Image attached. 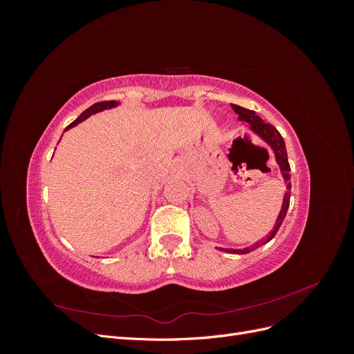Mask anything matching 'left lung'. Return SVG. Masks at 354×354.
Here are the masks:
<instances>
[{
    "label": "left lung",
    "instance_id": "left-lung-1",
    "mask_svg": "<svg viewBox=\"0 0 354 354\" xmlns=\"http://www.w3.org/2000/svg\"><path fill=\"white\" fill-rule=\"evenodd\" d=\"M232 109L238 113L239 121L248 122L250 127H251V130L257 136L261 137L263 140L272 147V151H273V153L276 156V162H277V165H279V168H281V173L283 176V180L286 181V194L283 196L282 209L279 212V216H277L276 224H274V227L270 232L269 236H267L263 241H260V242H255L254 245L248 246V248H243V250H224V248H220L221 251L232 252V254H248V252L259 248V246H261V245L267 243L269 241H272L274 238V234L277 233V230H279V227H281V224H282V221H283V218L286 216V211L289 208V198H291V181H289V178H291V176H289V173H291V167H289V162H288V155H286V147H285L283 137L281 136V133L277 131L273 125L264 122L261 118L257 115L254 111L241 108V106H238V104H232Z\"/></svg>",
    "mask_w": 354,
    "mask_h": 354
}]
</instances>
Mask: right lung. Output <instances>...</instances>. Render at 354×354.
I'll list each match as a JSON object with an SVG mask.
<instances>
[{
  "mask_svg": "<svg viewBox=\"0 0 354 354\" xmlns=\"http://www.w3.org/2000/svg\"><path fill=\"white\" fill-rule=\"evenodd\" d=\"M118 104H120V103L115 102V100L94 103L93 106H90V108H88L87 111H84V112L77 118V120H75L73 122H71V124L65 128V131H68L69 128H72V127H75V125H78V124H80V122H82L84 120H87L88 116H91V115H94V113H97V112H102V111H104V109H112V108H116Z\"/></svg>",
  "mask_w": 354,
  "mask_h": 354,
  "instance_id": "1",
  "label": "right lung"
}]
</instances>
